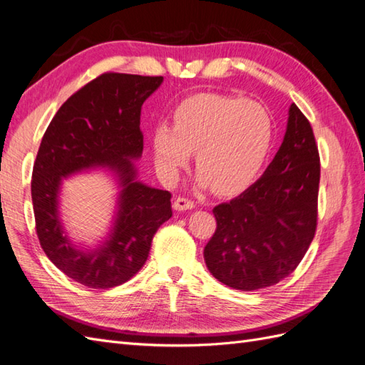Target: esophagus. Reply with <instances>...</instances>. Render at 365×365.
I'll return each mask as SVG.
<instances>
[{
  "label": "esophagus",
  "mask_w": 365,
  "mask_h": 365,
  "mask_svg": "<svg viewBox=\"0 0 365 365\" xmlns=\"http://www.w3.org/2000/svg\"><path fill=\"white\" fill-rule=\"evenodd\" d=\"M173 208L178 210V212H184V210L195 208V202L190 201V200H187V197H184V196H178L173 202Z\"/></svg>",
  "instance_id": "34e87169"
}]
</instances>
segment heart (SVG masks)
<instances>
[{"label": "heart", "mask_w": 365, "mask_h": 365, "mask_svg": "<svg viewBox=\"0 0 365 365\" xmlns=\"http://www.w3.org/2000/svg\"><path fill=\"white\" fill-rule=\"evenodd\" d=\"M272 121L256 102L224 94H196L175 108L172 128L150 132L157 170L175 181L195 152L197 182L220 195H235L254 181L268 157Z\"/></svg>", "instance_id": "obj_1"}]
</instances>
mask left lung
Listing matches in <instances>:
<instances>
[{"label":"left lung","instance_id":"8db88e82","mask_svg":"<svg viewBox=\"0 0 365 365\" xmlns=\"http://www.w3.org/2000/svg\"><path fill=\"white\" fill-rule=\"evenodd\" d=\"M318 185L314 130L292 103L283 143L264 173L213 208L216 231L204 248L213 277L233 289L256 291L294 272L315 236Z\"/></svg>","mask_w":365,"mask_h":365}]
</instances>
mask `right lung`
<instances>
[{
  "label": "right lung",
  "mask_w": 365,
  "mask_h": 365,
  "mask_svg": "<svg viewBox=\"0 0 365 365\" xmlns=\"http://www.w3.org/2000/svg\"><path fill=\"white\" fill-rule=\"evenodd\" d=\"M163 76L105 73L82 86L53 117L33 164L31 201L47 257L65 275L93 289L130 280L146 263L153 235L172 217L170 192L137 181L141 106ZM91 167L119 176V212L110 239L94 252L76 249L63 233L57 204L63 178Z\"/></svg>",
  "instance_id": "right-lung-1"
}]
</instances>
